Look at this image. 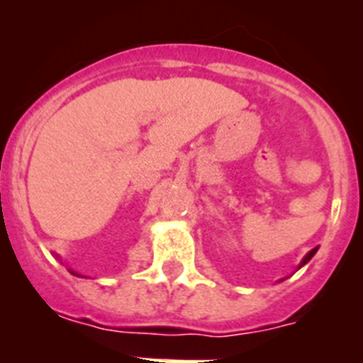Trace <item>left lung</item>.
<instances>
[{"mask_svg": "<svg viewBox=\"0 0 363 363\" xmlns=\"http://www.w3.org/2000/svg\"><path fill=\"white\" fill-rule=\"evenodd\" d=\"M316 251H318V247H314V249H311V251L307 252L306 256H303V259H301V262H300V265H298V269H300V267H303V265H306L307 262H309V259L313 258L314 255H316Z\"/></svg>", "mask_w": 363, "mask_h": 363, "instance_id": "obj_1", "label": "left lung"}]
</instances>
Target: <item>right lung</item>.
I'll return each mask as SVG.
<instances>
[{
    "instance_id": "add662e5",
    "label": "right lung",
    "mask_w": 363,
    "mask_h": 363,
    "mask_svg": "<svg viewBox=\"0 0 363 363\" xmlns=\"http://www.w3.org/2000/svg\"><path fill=\"white\" fill-rule=\"evenodd\" d=\"M69 271L72 272V274H76V277H82V274H78V272H76V271H72V269H69Z\"/></svg>"
}]
</instances>
